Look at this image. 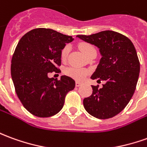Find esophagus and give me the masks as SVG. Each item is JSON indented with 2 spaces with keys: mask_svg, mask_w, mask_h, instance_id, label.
I'll return each instance as SVG.
<instances>
[{
  "mask_svg": "<svg viewBox=\"0 0 147 147\" xmlns=\"http://www.w3.org/2000/svg\"><path fill=\"white\" fill-rule=\"evenodd\" d=\"M81 85H82V83H80V82H78V81L76 82V87H80Z\"/></svg>",
  "mask_w": 147,
  "mask_h": 147,
  "instance_id": "esophagus-1",
  "label": "esophagus"
}]
</instances>
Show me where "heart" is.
I'll list each match as a JSON object with an SVG mask.
<instances>
[{
    "label": "heart",
    "mask_w": 147,
    "mask_h": 147,
    "mask_svg": "<svg viewBox=\"0 0 147 147\" xmlns=\"http://www.w3.org/2000/svg\"><path fill=\"white\" fill-rule=\"evenodd\" d=\"M79 48L81 50V52H83L86 56H88L91 52L95 51L94 47L90 44H88V43H81L80 45H79ZM70 45H67L61 50L60 57H61V59L63 61H65L67 58L69 52H70ZM64 73L66 74L67 76L71 77L72 79L76 80H84V77L88 75V71L83 69V68H80V67H69L65 69Z\"/></svg>",
    "instance_id": "b5f03b06"
}]
</instances>
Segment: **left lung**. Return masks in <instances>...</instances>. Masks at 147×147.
<instances>
[{"mask_svg": "<svg viewBox=\"0 0 147 147\" xmlns=\"http://www.w3.org/2000/svg\"><path fill=\"white\" fill-rule=\"evenodd\" d=\"M77 37L99 49L102 58L91 78L106 81L102 88L91 86L93 91L84 99V108L100 119L115 116L130 102L138 82L140 63L134 45L124 35L110 30Z\"/></svg>", "mask_w": 147, "mask_h": 147, "instance_id": "left-lung-1", "label": "left lung"}]
</instances>
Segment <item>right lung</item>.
I'll return each instance as SVG.
<instances>
[{
    "label": "right lung",
    "mask_w": 147,
    "mask_h": 147,
    "mask_svg": "<svg viewBox=\"0 0 147 147\" xmlns=\"http://www.w3.org/2000/svg\"><path fill=\"white\" fill-rule=\"evenodd\" d=\"M72 36L50 28H35L24 35L13 53L11 76L16 93L24 108L33 115L46 118L63 108L65 96L75 88V80L62 76L60 80L49 74L60 72V52Z\"/></svg>",
    "instance_id": "right-lung-1"
}]
</instances>
